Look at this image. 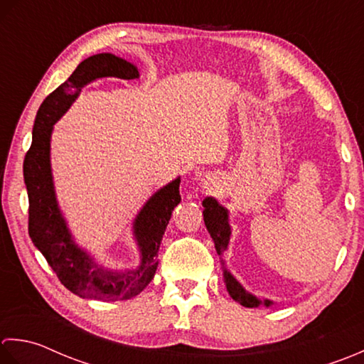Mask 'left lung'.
Instances as JSON below:
<instances>
[{"label":"left lung","mask_w":364,"mask_h":364,"mask_svg":"<svg viewBox=\"0 0 364 364\" xmlns=\"http://www.w3.org/2000/svg\"><path fill=\"white\" fill-rule=\"evenodd\" d=\"M203 205H204L203 215H204V223H205L207 231L210 232L215 248H217V253L223 255L228 250L229 239H231V228H229V223H228V210L223 205H220L217 203V199L213 198H205L203 201ZM221 264L225 265L223 261H221ZM223 275H225V283H226L229 295H231L235 301H239L240 305L247 308H257L261 303H264L265 306L272 305L270 300L261 301L257 300L255 295L248 294L239 281H237L226 269L223 270Z\"/></svg>","instance_id":"8db88e82"}]
</instances>
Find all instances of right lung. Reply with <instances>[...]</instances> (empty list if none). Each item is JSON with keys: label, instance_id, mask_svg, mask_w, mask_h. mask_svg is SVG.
Returning <instances> with one entry per match:
<instances>
[{"label": "right lung", "instance_id": "right-lung-1", "mask_svg": "<svg viewBox=\"0 0 364 364\" xmlns=\"http://www.w3.org/2000/svg\"><path fill=\"white\" fill-rule=\"evenodd\" d=\"M105 77L133 80L139 73L135 65L111 53L94 55L81 61L68 81L47 95L37 111L33 143L23 161V177L29 201V237L61 284L81 299L116 301L138 295L152 281L163 234L174 207L181 203V177L154 193L133 221V234L141 253V262L135 270L117 272L102 267L73 242L56 203L50 166V136L53 124L68 111L81 87Z\"/></svg>", "mask_w": 364, "mask_h": 364}]
</instances>
